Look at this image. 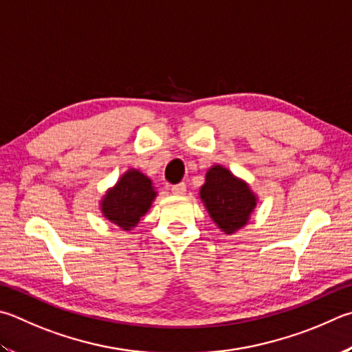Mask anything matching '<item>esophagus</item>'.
<instances>
[{"label":"esophagus","mask_w":352,"mask_h":352,"mask_svg":"<svg viewBox=\"0 0 352 352\" xmlns=\"http://www.w3.org/2000/svg\"><path fill=\"white\" fill-rule=\"evenodd\" d=\"M172 194L174 195H184L186 194V184L178 183L175 186H172Z\"/></svg>","instance_id":"esophagus-1"}]
</instances>
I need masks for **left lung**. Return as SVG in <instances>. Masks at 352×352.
Masks as SVG:
<instances>
[{
	"label": "left lung",
	"mask_w": 352,
	"mask_h": 352,
	"mask_svg": "<svg viewBox=\"0 0 352 352\" xmlns=\"http://www.w3.org/2000/svg\"><path fill=\"white\" fill-rule=\"evenodd\" d=\"M200 198L210 219L228 235L245 228L257 206V195L249 184L221 164L208 169Z\"/></svg>",
	"instance_id": "8db88e82"
}]
</instances>
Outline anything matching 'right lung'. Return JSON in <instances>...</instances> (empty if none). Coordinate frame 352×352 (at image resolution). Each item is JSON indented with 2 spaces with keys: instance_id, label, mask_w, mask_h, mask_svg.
<instances>
[{
  "instance_id": "obj_1",
  "label": "right lung",
  "mask_w": 352,
  "mask_h": 352,
  "mask_svg": "<svg viewBox=\"0 0 352 352\" xmlns=\"http://www.w3.org/2000/svg\"><path fill=\"white\" fill-rule=\"evenodd\" d=\"M155 197L157 190L152 186L151 178L138 169H129L106 190L100 201V209L113 225L123 231H131L151 209Z\"/></svg>"
}]
</instances>
